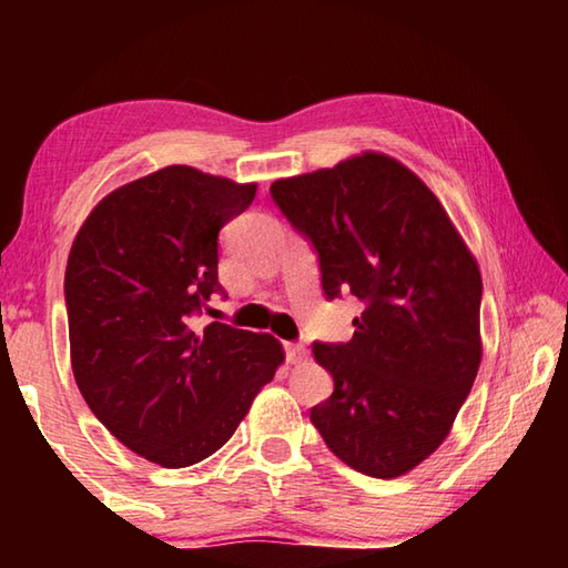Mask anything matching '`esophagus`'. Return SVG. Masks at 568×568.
Instances as JSON below:
<instances>
[{
    "label": "esophagus",
    "instance_id": "1",
    "mask_svg": "<svg viewBox=\"0 0 568 568\" xmlns=\"http://www.w3.org/2000/svg\"><path fill=\"white\" fill-rule=\"evenodd\" d=\"M287 363H303L307 358V348L303 343H285Z\"/></svg>",
    "mask_w": 568,
    "mask_h": 568
}]
</instances>
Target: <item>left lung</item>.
Masks as SVG:
<instances>
[{"instance_id": "left-lung-1", "label": "left lung", "mask_w": 568, "mask_h": 568, "mask_svg": "<svg viewBox=\"0 0 568 568\" xmlns=\"http://www.w3.org/2000/svg\"><path fill=\"white\" fill-rule=\"evenodd\" d=\"M271 197L318 255L323 295L363 303L348 343H313L333 393L311 423L361 474H408L444 444L476 381L474 255L434 192L376 152L277 180Z\"/></svg>"}]
</instances>
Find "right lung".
Returning a JSON list of instances; mask_svg holds the SVG:
<instances>
[{"instance_id": "right-lung-1", "label": "right lung", "mask_w": 568, "mask_h": 568, "mask_svg": "<svg viewBox=\"0 0 568 568\" xmlns=\"http://www.w3.org/2000/svg\"><path fill=\"white\" fill-rule=\"evenodd\" d=\"M255 185L172 165L110 192L77 233L64 305L77 388L120 444L192 466L235 434L283 348L213 321L217 237Z\"/></svg>"}]
</instances>
